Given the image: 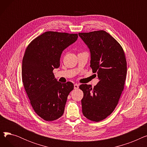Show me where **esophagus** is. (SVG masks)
I'll list each match as a JSON object with an SVG mask.
<instances>
[{"instance_id":"1","label":"esophagus","mask_w":147,"mask_h":147,"mask_svg":"<svg viewBox=\"0 0 147 147\" xmlns=\"http://www.w3.org/2000/svg\"><path fill=\"white\" fill-rule=\"evenodd\" d=\"M79 84H74V89H79Z\"/></svg>"}]
</instances>
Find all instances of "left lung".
I'll return each mask as SVG.
<instances>
[{
	"label": "left lung",
	"mask_w": 147,
	"mask_h": 147,
	"mask_svg": "<svg viewBox=\"0 0 147 147\" xmlns=\"http://www.w3.org/2000/svg\"><path fill=\"white\" fill-rule=\"evenodd\" d=\"M90 53V67L99 82L93 88L82 84V113L93 121L110 115L117 106L124 89L127 74L126 59L121 45L105 31L79 33Z\"/></svg>",
	"instance_id": "1"
}]
</instances>
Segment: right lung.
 I'll list each match as a JSON object with an SVG mask.
<instances>
[{"instance_id":"add662e5","label":"right lung","mask_w":147,"mask_h":147,"mask_svg":"<svg viewBox=\"0 0 147 147\" xmlns=\"http://www.w3.org/2000/svg\"><path fill=\"white\" fill-rule=\"evenodd\" d=\"M78 34L46 32L31 42L22 64V79L33 110L46 121L63 115L73 83L55 79L53 69L60 65L61 53L78 40Z\"/></svg>"}]
</instances>
